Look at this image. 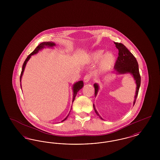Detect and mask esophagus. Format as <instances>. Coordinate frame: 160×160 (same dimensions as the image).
Returning a JSON list of instances; mask_svg holds the SVG:
<instances>
[{
  "label": "esophagus",
  "instance_id": "34e87169",
  "mask_svg": "<svg viewBox=\"0 0 160 160\" xmlns=\"http://www.w3.org/2000/svg\"><path fill=\"white\" fill-rule=\"evenodd\" d=\"M91 76L90 74H86L84 77V83H88L89 82V80H91Z\"/></svg>",
  "mask_w": 160,
  "mask_h": 160
}]
</instances>
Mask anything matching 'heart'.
Wrapping results in <instances>:
<instances>
[{
  "mask_svg": "<svg viewBox=\"0 0 160 160\" xmlns=\"http://www.w3.org/2000/svg\"><path fill=\"white\" fill-rule=\"evenodd\" d=\"M91 61L99 62L98 70L101 72H106L114 66L116 56L113 52H109L104 54V50H97L93 52L90 56Z\"/></svg>",
  "mask_w": 160,
  "mask_h": 160,
  "instance_id": "obj_1",
  "label": "heart"
}]
</instances>
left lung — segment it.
<instances>
[{"label":"left lung","mask_w":160,"mask_h":160,"mask_svg":"<svg viewBox=\"0 0 160 160\" xmlns=\"http://www.w3.org/2000/svg\"><path fill=\"white\" fill-rule=\"evenodd\" d=\"M114 43L116 47L119 50V56L114 65L113 72L117 74H130L133 77L136 84V89L135 93L136 95L134 96V100L133 102L134 106L136 102L141 83V77L139 73L138 62L134 55L129 52L127 48L123 44L118 42ZM93 86L95 88V97H96L99 91V85L95 83L93 84ZM93 106L95 113L99 116L100 119L104 120L96 110L94 104H93Z\"/></svg>","instance_id":"obj_1"}]
</instances>
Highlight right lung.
Wrapping results in <instances>:
<instances>
[{"instance_id":"1","label":"right lung","mask_w":160,"mask_h":160,"mask_svg":"<svg viewBox=\"0 0 160 160\" xmlns=\"http://www.w3.org/2000/svg\"><path fill=\"white\" fill-rule=\"evenodd\" d=\"M56 46V44H55L54 42H42V43H41V44L34 50V51H33V52H32V53L28 56V58H26V59L25 60L24 63H23V67H22V71L21 75H20V82H21V80H22V76H23V72H24V69H25V67H26V63H27V62L29 61V60L30 59L31 56H32V55H33V54L38 53V52H39V51L42 50V49L45 48L46 47H48V48H53V47ZM83 82L82 80L78 81V82H77L73 84V86H72V91H73L72 102H73L74 101V99H75V98H76V96L77 92L79 91L83 87ZM20 86H21V88H22V84H21V83H20ZM71 107H72V106H71ZM71 109H72V108H71ZM70 112H71V110H70ZM70 112H69V114H68V116H67L63 121H62V122H63L64 121H65V120L67 119V118L68 117L69 114L70 113Z\"/></svg>"}]
</instances>
